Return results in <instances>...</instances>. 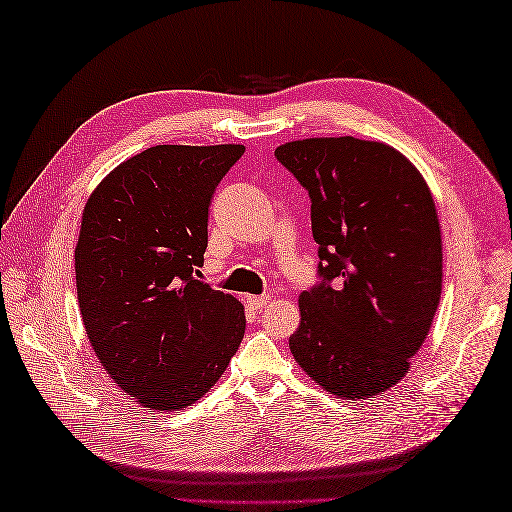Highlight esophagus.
Wrapping results in <instances>:
<instances>
[{
  "label": "esophagus",
  "instance_id": "34e87169",
  "mask_svg": "<svg viewBox=\"0 0 512 512\" xmlns=\"http://www.w3.org/2000/svg\"><path fill=\"white\" fill-rule=\"evenodd\" d=\"M268 301H270L268 297H255V295H246V297H244V303H246V306H248V308H253V310L264 308Z\"/></svg>",
  "mask_w": 512,
  "mask_h": 512
}]
</instances>
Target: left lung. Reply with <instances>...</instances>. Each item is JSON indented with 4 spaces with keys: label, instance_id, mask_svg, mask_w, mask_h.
<instances>
[{
    "label": "left lung",
    "instance_id": "8db88e82",
    "mask_svg": "<svg viewBox=\"0 0 512 512\" xmlns=\"http://www.w3.org/2000/svg\"><path fill=\"white\" fill-rule=\"evenodd\" d=\"M277 160L308 189L321 286L301 292L290 352L343 400L398 385L442 292L436 202L398 149L354 136L290 140Z\"/></svg>",
    "mask_w": 512,
    "mask_h": 512
}]
</instances>
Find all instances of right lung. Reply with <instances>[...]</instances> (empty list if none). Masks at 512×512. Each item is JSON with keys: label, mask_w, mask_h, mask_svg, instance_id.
<instances>
[{"label": "right lung", "mask_w": 512, "mask_h": 512, "mask_svg": "<svg viewBox=\"0 0 512 512\" xmlns=\"http://www.w3.org/2000/svg\"><path fill=\"white\" fill-rule=\"evenodd\" d=\"M244 145H156L127 158L83 206L76 297L92 350L138 405L180 411L226 372L244 306L193 277L209 204Z\"/></svg>", "instance_id": "right-lung-1"}]
</instances>
